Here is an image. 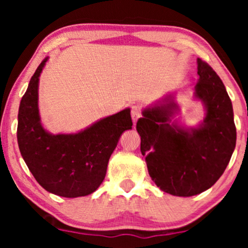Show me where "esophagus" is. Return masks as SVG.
Wrapping results in <instances>:
<instances>
[{"mask_svg":"<svg viewBox=\"0 0 248 248\" xmlns=\"http://www.w3.org/2000/svg\"><path fill=\"white\" fill-rule=\"evenodd\" d=\"M130 114H132V119L134 121V124H135L136 121L139 120V118L141 116V107L140 106H133L132 109H130Z\"/></svg>","mask_w":248,"mask_h":248,"instance_id":"34e87169","label":"esophagus"}]
</instances>
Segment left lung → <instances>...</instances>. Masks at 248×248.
I'll return each instance as SVG.
<instances>
[{"label": "left lung", "mask_w": 248, "mask_h": 248, "mask_svg": "<svg viewBox=\"0 0 248 248\" xmlns=\"http://www.w3.org/2000/svg\"><path fill=\"white\" fill-rule=\"evenodd\" d=\"M196 96L204 101L206 116L196 129L170 124L173 102L146 109L138 120L141 153L148 172L162 191L190 197L210 189L223 175L237 141L232 102L223 81L198 58Z\"/></svg>", "instance_id": "1"}]
</instances>
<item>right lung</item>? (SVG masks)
Segmentation results:
<instances>
[{"mask_svg":"<svg viewBox=\"0 0 248 248\" xmlns=\"http://www.w3.org/2000/svg\"><path fill=\"white\" fill-rule=\"evenodd\" d=\"M46 58L31 77L18 110L17 141L28 168L46 191L76 198L94 192L104 181L119 138L132 129L130 109L102 119L78 134L51 135L38 114V80Z\"/></svg>","mask_w":248,"mask_h":248,"instance_id":"right-lung-1","label":"right lung"}]
</instances>
